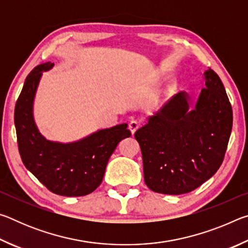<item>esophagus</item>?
<instances>
[{
	"mask_svg": "<svg viewBox=\"0 0 248 248\" xmlns=\"http://www.w3.org/2000/svg\"><path fill=\"white\" fill-rule=\"evenodd\" d=\"M139 127H140L139 121H137V120H131V121H130L129 130H130V131H131L132 134H134V132H136L137 130L139 129Z\"/></svg>",
	"mask_w": 248,
	"mask_h": 248,
	"instance_id": "obj_1",
	"label": "esophagus"
}]
</instances>
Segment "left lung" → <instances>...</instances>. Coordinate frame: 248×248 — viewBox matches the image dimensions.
I'll use <instances>...</instances> for the list:
<instances>
[{"label": "left lung", "instance_id": "1", "mask_svg": "<svg viewBox=\"0 0 248 248\" xmlns=\"http://www.w3.org/2000/svg\"><path fill=\"white\" fill-rule=\"evenodd\" d=\"M204 79L192 110L187 93L180 92L134 133L151 190L187 194L211 178L223 162L232 131V106L215 71L209 68Z\"/></svg>", "mask_w": 248, "mask_h": 248}]
</instances>
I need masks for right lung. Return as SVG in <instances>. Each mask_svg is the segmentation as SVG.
<instances>
[{"label": "right lung", "instance_id": "right-lung-1", "mask_svg": "<svg viewBox=\"0 0 248 248\" xmlns=\"http://www.w3.org/2000/svg\"><path fill=\"white\" fill-rule=\"evenodd\" d=\"M52 66L50 62L36 66L25 79L14 114L18 151L26 169L53 194L85 196L102 184L109 157L131 132L127 124H121L72 143L41 136L33 121L32 103L41 74Z\"/></svg>", "mask_w": 248, "mask_h": 248}]
</instances>
